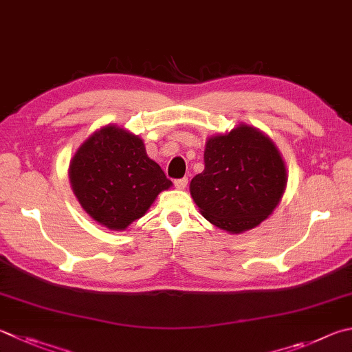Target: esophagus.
<instances>
[{"label":"esophagus","instance_id":"obj_1","mask_svg":"<svg viewBox=\"0 0 352 352\" xmlns=\"http://www.w3.org/2000/svg\"><path fill=\"white\" fill-rule=\"evenodd\" d=\"M174 184H175V188L177 189H184L188 186V178H178V180H175L174 182Z\"/></svg>","mask_w":352,"mask_h":352}]
</instances>
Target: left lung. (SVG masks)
<instances>
[{"label":"left lung","instance_id":"8db88e82","mask_svg":"<svg viewBox=\"0 0 352 352\" xmlns=\"http://www.w3.org/2000/svg\"><path fill=\"white\" fill-rule=\"evenodd\" d=\"M286 183V166L272 140L257 127L239 124L208 138L204 170L189 189L204 219L229 234H241L272 214Z\"/></svg>","mask_w":352,"mask_h":352}]
</instances>
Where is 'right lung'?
<instances>
[{"instance_id":"obj_1","label":"right lung","mask_w":352,"mask_h":352,"mask_svg":"<svg viewBox=\"0 0 352 352\" xmlns=\"http://www.w3.org/2000/svg\"><path fill=\"white\" fill-rule=\"evenodd\" d=\"M69 180L81 208L113 231H124L172 186L146 154L143 140L115 124L95 131L80 146L70 160Z\"/></svg>"}]
</instances>
